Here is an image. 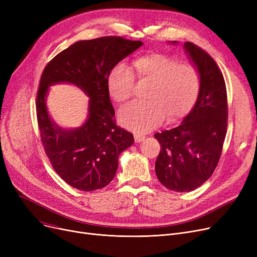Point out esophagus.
Here are the masks:
<instances>
[{
  "mask_svg": "<svg viewBox=\"0 0 257 257\" xmlns=\"http://www.w3.org/2000/svg\"><path fill=\"white\" fill-rule=\"evenodd\" d=\"M145 140V137L141 136V134H134V142L136 143H141Z\"/></svg>",
  "mask_w": 257,
  "mask_h": 257,
  "instance_id": "34e87169",
  "label": "esophagus"
}]
</instances>
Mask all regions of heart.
Segmentation results:
<instances>
[{
  "instance_id": "obj_1",
  "label": "heart",
  "mask_w": 257,
  "mask_h": 257,
  "mask_svg": "<svg viewBox=\"0 0 257 257\" xmlns=\"http://www.w3.org/2000/svg\"><path fill=\"white\" fill-rule=\"evenodd\" d=\"M133 69L142 81H150L149 102H132L121 108L118 118L125 128L140 133L149 132L168 121H177L190 113L199 99L202 80L197 67L180 63L172 56L151 53L133 61ZM125 63H117L107 77V87L117 103L129 100L136 85V76Z\"/></svg>"
}]
</instances>
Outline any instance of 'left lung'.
<instances>
[{
	"mask_svg": "<svg viewBox=\"0 0 257 257\" xmlns=\"http://www.w3.org/2000/svg\"><path fill=\"white\" fill-rule=\"evenodd\" d=\"M184 49L201 75L199 99L179 126L154 134L161 145L156 176L169 190L179 193L194 191L212 175L221 157L228 117L226 85L219 66L193 43L186 42Z\"/></svg>",
	"mask_w": 257,
	"mask_h": 257,
	"instance_id": "8db88e82",
	"label": "left lung"
}]
</instances>
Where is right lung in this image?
Masks as SVG:
<instances>
[{
  "label": "right lung",
  "instance_id": "add662e5",
  "mask_svg": "<svg viewBox=\"0 0 257 257\" xmlns=\"http://www.w3.org/2000/svg\"><path fill=\"white\" fill-rule=\"evenodd\" d=\"M143 46L141 40L104 36L80 40L60 52L45 67L37 90L36 112L40 138L53 169L71 186L99 190L116 173L118 155L133 142L132 133L116 125L107 87L110 70ZM72 83L89 96V116L76 130L57 126L47 113L48 86Z\"/></svg>",
  "mask_w": 257,
  "mask_h": 257
}]
</instances>
